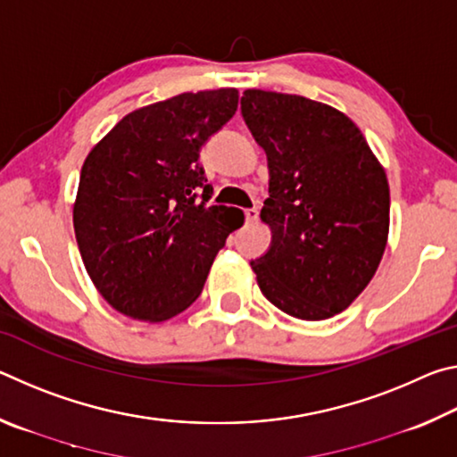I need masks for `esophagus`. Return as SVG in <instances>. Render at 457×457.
I'll return each instance as SVG.
<instances>
[{
	"instance_id": "esophagus-1",
	"label": "esophagus",
	"mask_w": 457,
	"mask_h": 457,
	"mask_svg": "<svg viewBox=\"0 0 457 457\" xmlns=\"http://www.w3.org/2000/svg\"><path fill=\"white\" fill-rule=\"evenodd\" d=\"M258 207H250V210H245V221L247 223H256L258 221Z\"/></svg>"
}]
</instances>
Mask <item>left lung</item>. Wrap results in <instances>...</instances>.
<instances>
[{"mask_svg":"<svg viewBox=\"0 0 457 457\" xmlns=\"http://www.w3.org/2000/svg\"><path fill=\"white\" fill-rule=\"evenodd\" d=\"M242 117L266 151L272 228L250 262L264 296L282 312L324 320L365 290L389 234V183L357 125L328 104L245 90Z\"/></svg>","mask_w":457,"mask_h":457,"instance_id":"1","label":"left lung"}]
</instances>
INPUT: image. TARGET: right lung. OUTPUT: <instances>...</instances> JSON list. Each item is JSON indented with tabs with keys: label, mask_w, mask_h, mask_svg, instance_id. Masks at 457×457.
<instances>
[{
	"label": "right lung",
	"mask_w": 457,
	"mask_h": 457,
	"mask_svg": "<svg viewBox=\"0 0 457 457\" xmlns=\"http://www.w3.org/2000/svg\"><path fill=\"white\" fill-rule=\"evenodd\" d=\"M237 111V90L183 92L138 108L88 153L74 204L82 262L119 312L161 322L204 290L237 229V207L207 205L199 151ZM244 221V220H242Z\"/></svg>",
	"instance_id": "obj_1"
}]
</instances>
